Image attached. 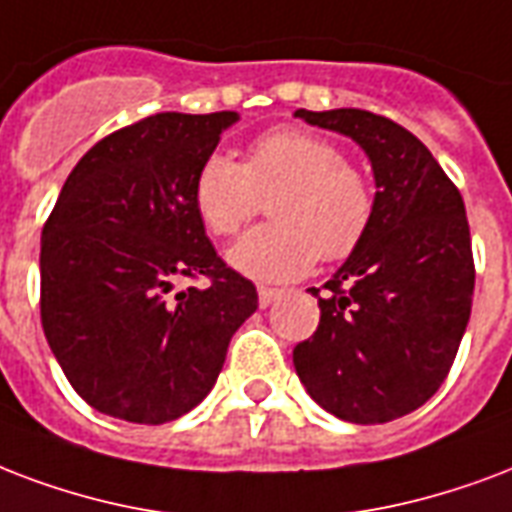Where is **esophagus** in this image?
Masks as SVG:
<instances>
[{"label":"esophagus","mask_w":512,"mask_h":512,"mask_svg":"<svg viewBox=\"0 0 512 512\" xmlns=\"http://www.w3.org/2000/svg\"><path fill=\"white\" fill-rule=\"evenodd\" d=\"M284 290H276V287H257V298H260V306L268 308L273 300L282 298Z\"/></svg>","instance_id":"1"}]
</instances>
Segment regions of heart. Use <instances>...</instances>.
<instances>
[{"label": "heart", "instance_id": "heart-1", "mask_svg": "<svg viewBox=\"0 0 512 512\" xmlns=\"http://www.w3.org/2000/svg\"><path fill=\"white\" fill-rule=\"evenodd\" d=\"M271 198V225L252 230L228 252L230 265L260 282H290L322 260H343L373 225L376 190L325 136L279 128L257 136L233 161L212 152L193 179V206L204 228L230 239Z\"/></svg>", "mask_w": 512, "mask_h": 512}]
</instances>
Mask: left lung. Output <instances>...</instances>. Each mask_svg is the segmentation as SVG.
<instances>
[{"mask_svg": "<svg viewBox=\"0 0 512 512\" xmlns=\"http://www.w3.org/2000/svg\"><path fill=\"white\" fill-rule=\"evenodd\" d=\"M351 136L376 177L368 236L319 298V327L292 362L306 392L351 424H384L435 395L454 365L475 290L462 193L424 144L368 109H298Z\"/></svg>", "mask_w": 512, "mask_h": 512, "instance_id": "1", "label": "left lung"}]
</instances>
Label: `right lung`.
Masks as SVG:
<instances>
[{"mask_svg":"<svg viewBox=\"0 0 512 512\" xmlns=\"http://www.w3.org/2000/svg\"><path fill=\"white\" fill-rule=\"evenodd\" d=\"M236 112H161L104 136L66 177L42 228V330L96 411L166 424L220 376L255 284L222 263L193 206L198 166ZM185 275L204 291L171 293Z\"/></svg>","mask_w":512,"mask_h":512,"instance_id":"add662e5","label":"right lung"}]
</instances>
